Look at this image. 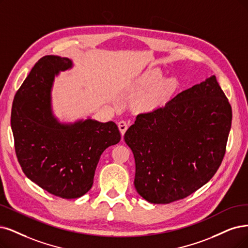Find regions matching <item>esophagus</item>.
Here are the masks:
<instances>
[{
	"label": "esophagus",
	"instance_id": "1",
	"mask_svg": "<svg viewBox=\"0 0 248 248\" xmlns=\"http://www.w3.org/2000/svg\"><path fill=\"white\" fill-rule=\"evenodd\" d=\"M117 125H118V129H119V132H121V134H122V136L124 137V133L126 132V130H127V124L125 123V122H124V121H121L119 122L118 124H117Z\"/></svg>",
	"mask_w": 248,
	"mask_h": 248
}]
</instances>
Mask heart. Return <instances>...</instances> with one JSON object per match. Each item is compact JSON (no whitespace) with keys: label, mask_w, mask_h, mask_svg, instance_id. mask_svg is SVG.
<instances>
[{"label":"heart","mask_w":248,"mask_h":248,"mask_svg":"<svg viewBox=\"0 0 248 248\" xmlns=\"http://www.w3.org/2000/svg\"><path fill=\"white\" fill-rule=\"evenodd\" d=\"M132 90L141 94L135 107L139 111H154L168 105L180 89L177 78H164L157 67H149L137 77L132 82Z\"/></svg>","instance_id":"b5f03b06"}]
</instances>
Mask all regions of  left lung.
I'll return each instance as SVG.
<instances>
[{"instance_id": "1", "label": "left lung", "mask_w": 248, "mask_h": 248, "mask_svg": "<svg viewBox=\"0 0 248 248\" xmlns=\"http://www.w3.org/2000/svg\"><path fill=\"white\" fill-rule=\"evenodd\" d=\"M231 122V105L215 76L164 107L139 114L124 134L139 195L166 204L205 185L221 166Z\"/></svg>"}]
</instances>
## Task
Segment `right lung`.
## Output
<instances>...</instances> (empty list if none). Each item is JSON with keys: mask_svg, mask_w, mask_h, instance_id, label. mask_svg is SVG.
I'll list each match as a JSON object with an SVG mask.
<instances>
[{"mask_svg": "<svg viewBox=\"0 0 248 248\" xmlns=\"http://www.w3.org/2000/svg\"><path fill=\"white\" fill-rule=\"evenodd\" d=\"M73 67L69 58H41L13 100L11 127L18 161L25 176L49 193L65 199L85 195L93 186L101 154L121 141L113 122L88 116L60 122L52 107L55 77Z\"/></svg>", "mask_w": 248, "mask_h": 248, "instance_id": "add662e5", "label": "right lung"}]
</instances>
